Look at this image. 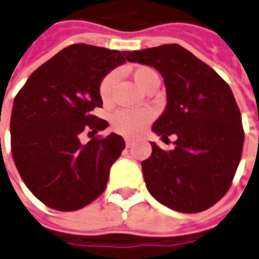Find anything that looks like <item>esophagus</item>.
<instances>
[{"mask_svg":"<svg viewBox=\"0 0 259 259\" xmlns=\"http://www.w3.org/2000/svg\"><path fill=\"white\" fill-rule=\"evenodd\" d=\"M125 145H126V148L133 147V145H134V140H131V138H125Z\"/></svg>","mask_w":259,"mask_h":259,"instance_id":"34e87169","label":"esophagus"}]
</instances>
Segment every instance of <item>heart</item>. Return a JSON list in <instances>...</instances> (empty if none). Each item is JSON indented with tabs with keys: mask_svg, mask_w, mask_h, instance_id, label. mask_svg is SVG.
Returning a JSON list of instances; mask_svg holds the SVG:
<instances>
[{
	"mask_svg": "<svg viewBox=\"0 0 259 259\" xmlns=\"http://www.w3.org/2000/svg\"><path fill=\"white\" fill-rule=\"evenodd\" d=\"M155 74L156 73L153 72L152 69L145 67V66L135 67L133 70L134 80L142 90L149 81V78L155 76ZM115 78H117L115 73H108L100 83V97L104 101H108L110 97H111ZM152 117L153 112L151 110H148V108H142V110H119L112 115V126H114V130L117 133L134 137V135H138L145 130V126L149 124Z\"/></svg>",
	"mask_w": 259,
	"mask_h": 259,
	"instance_id": "b5f03b06",
	"label": "heart"
}]
</instances>
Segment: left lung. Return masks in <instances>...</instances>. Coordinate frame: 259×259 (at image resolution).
I'll use <instances>...</instances> for the list:
<instances>
[{
    "mask_svg": "<svg viewBox=\"0 0 259 259\" xmlns=\"http://www.w3.org/2000/svg\"><path fill=\"white\" fill-rule=\"evenodd\" d=\"M128 60L156 69L166 87L165 111L152 125L162 140L175 134V148L144 160L149 193L163 206L199 213L227 193L244 145L241 112L230 85L181 45L128 52Z\"/></svg>",
    "mask_w": 259,
    "mask_h": 259,
    "instance_id": "1",
    "label": "left lung"
}]
</instances>
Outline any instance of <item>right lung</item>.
<instances>
[{
  "label": "right lung",
  "instance_id": "obj_1",
  "mask_svg": "<svg viewBox=\"0 0 259 259\" xmlns=\"http://www.w3.org/2000/svg\"><path fill=\"white\" fill-rule=\"evenodd\" d=\"M125 60L128 52L70 45L39 66L14 100L12 158L26 187L48 207L78 210L104 192L125 142L111 133L83 145L80 134L108 126L92 111L103 107L101 80Z\"/></svg>",
  "mask_w": 259,
  "mask_h": 259
}]
</instances>
